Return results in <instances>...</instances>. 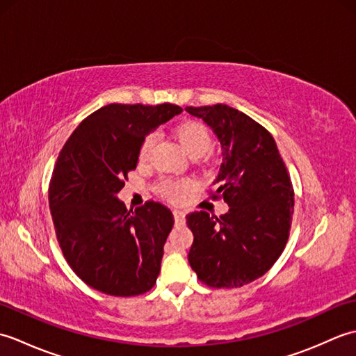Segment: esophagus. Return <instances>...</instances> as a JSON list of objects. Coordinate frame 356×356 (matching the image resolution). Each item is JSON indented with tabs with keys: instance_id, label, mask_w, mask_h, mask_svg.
I'll list each match as a JSON object with an SVG mask.
<instances>
[{
	"instance_id": "34e87169",
	"label": "esophagus",
	"mask_w": 356,
	"mask_h": 356,
	"mask_svg": "<svg viewBox=\"0 0 356 356\" xmlns=\"http://www.w3.org/2000/svg\"><path fill=\"white\" fill-rule=\"evenodd\" d=\"M172 216H174V220H176V223H184L185 222V213H184V211L174 209L172 211Z\"/></svg>"
}]
</instances>
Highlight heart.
Instances as JSON below:
<instances>
[{
	"mask_svg": "<svg viewBox=\"0 0 356 356\" xmlns=\"http://www.w3.org/2000/svg\"><path fill=\"white\" fill-rule=\"evenodd\" d=\"M177 140L190 157H202L205 156L213 147V138L208 128L199 120H186V122L180 124L176 130H174ZM154 145V134H147L142 139L139 149H138V161L139 163H147L151 156V149ZM161 194L171 202L182 200L185 191L188 190V184L184 180H163L159 186Z\"/></svg>",
	"mask_w": 356,
	"mask_h": 356,
	"instance_id": "obj_1",
	"label": "heart"
}]
</instances>
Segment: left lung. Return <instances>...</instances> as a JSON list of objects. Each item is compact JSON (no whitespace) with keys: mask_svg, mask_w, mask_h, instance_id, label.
I'll list each match as a JSON object with an SVG mask.
<instances>
[{"mask_svg":"<svg viewBox=\"0 0 356 356\" xmlns=\"http://www.w3.org/2000/svg\"><path fill=\"white\" fill-rule=\"evenodd\" d=\"M213 128L222 145V165L213 199L229 211L186 216L194 234L188 254L193 270L209 287H240L272 268L289 238L293 188L277 143L266 128L225 104L186 107Z\"/></svg>","mask_w":356,"mask_h":356,"instance_id":"1","label":"left lung"}]
</instances>
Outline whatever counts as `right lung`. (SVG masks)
<instances>
[{"instance_id": "add662e5", "label": "right lung", "mask_w": 356, "mask_h": 356, "mask_svg": "<svg viewBox=\"0 0 356 356\" xmlns=\"http://www.w3.org/2000/svg\"><path fill=\"white\" fill-rule=\"evenodd\" d=\"M182 113L172 104H110L86 118L58 156L49 205L58 243L93 289L134 297L154 286L174 217L159 202L128 211L116 194L148 133Z\"/></svg>"}]
</instances>
